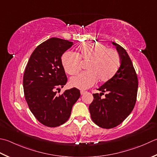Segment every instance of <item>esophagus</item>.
<instances>
[{
	"label": "esophagus",
	"instance_id": "1",
	"mask_svg": "<svg viewBox=\"0 0 157 157\" xmlns=\"http://www.w3.org/2000/svg\"><path fill=\"white\" fill-rule=\"evenodd\" d=\"M86 93V91H85V90H81L80 91V93H81V94L82 95V94H85Z\"/></svg>",
	"mask_w": 157,
	"mask_h": 157
}]
</instances>
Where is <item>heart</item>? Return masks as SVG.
Instances as JSON below:
<instances>
[{"label":"heart","mask_w":157,"mask_h":157,"mask_svg":"<svg viewBox=\"0 0 157 157\" xmlns=\"http://www.w3.org/2000/svg\"><path fill=\"white\" fill-rule=\"evenodd\" d=\"M87 63L86 71L73 77L72 86L79 89H86L96 82H105L111 79L121 65L118 52L108 48L100 43H87L81 45L76 54L66 52L61 57L63 68L69 75L77 74L81 69V63Z\"/></svg>","instance_id":"b5f03b06"}]
</instances>
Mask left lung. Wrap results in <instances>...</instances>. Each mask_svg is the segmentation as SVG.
I'll use <instances>...</instances> for the list:
<instances>
[{"instance_id": "left-lung-1", "label": "left lung", "mask_w": 157, "mask_h": 157, "mask_svg": "<svg viewBox=\"0 0 157 157\" xmlns=\"http://www.w3.org/2000/svg\"><path fill=\"white\" fill-rule=\"evenodd\" d=\"M112 44L121 57V66L111 79L97 89L101 93L93 94L94 99L89 105L93 121L107 129L121 124L133 111L138 88L137 73L127 51L115 42Z\"/></svg>"}]
</instances>
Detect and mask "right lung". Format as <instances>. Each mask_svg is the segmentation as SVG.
Wrapping results in <instances>:
<instances>
[{"instance_id":"1","label":"right lung","mask_w":157,"mask_h":157,"mask_svg":"<svg viewBox=\"0 0 157 157\" xmlns=\"http://www.w3.org/2000/svg\"><path fill=\"white\" fill-rule=\"evenodd\" d=\"M73 44L56 37L43 42L33 51L24 73V93L30 112L48 127H58L68 121L73 105L80 97L76 88L59 95L56 91L67 82L61 56Z\"/></svg>"}]
</instances>
